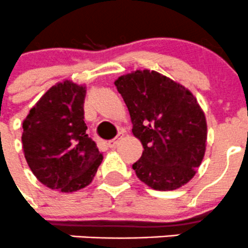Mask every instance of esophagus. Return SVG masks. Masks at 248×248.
<instances>
[{"instance_id": "1", "label": "esophagus", "mask_w": 248, "mask_h": 248, "mask_svg": "<svg viewBox=\"0 0 248 248\" xmlns=\"http://www.w3.org/2000/svg\"><path fill=\"white\" fill-rule=\"evenodd\" d=\"M117 141H119V138H114L111 139V140L108 141V145H109L110 148H115V146L117 145Z\"/></svg>"}]
</instances>
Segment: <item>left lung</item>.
<instances>
[{
    "instance_id": "left-lung-1",
    "label": "left lung",
    "mask_w": 248,
    "mask_h": 248,
    "mask_svg": "<svg viewBox=\"0 0 248 248\" xmlns=\"http://www.w3.org/2000/svg\"><path fill=\"white\" fill-rule=\"evenodd\" d=\"M115 86L129 111L133 136L143 145L132 167L155 190H175L191 180L206 151L207 122L196 97L154 70L120 76Z\"/></svg>"
}]
</instances>
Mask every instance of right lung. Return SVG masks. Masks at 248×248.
Returning <instances> with one entry per match:
<instances>
[{
	"label": "right lung",
	"instance_id": "right-lung-1",
	"mask_svg": "<svg viewBox=\"0 0 248 248\" xmlns=\"http://www.w3.org/2000/svg\"><path fill=\"white\" fill-rule=\"evenodd\" d=\"M86 85L64 80L49 88L23 121L21 143L31 172L60 193L92 183L103 154L86 133Z\"/></svg>",
	"mask_w": 248,
	"mask_h": 248
}]
</instances>
